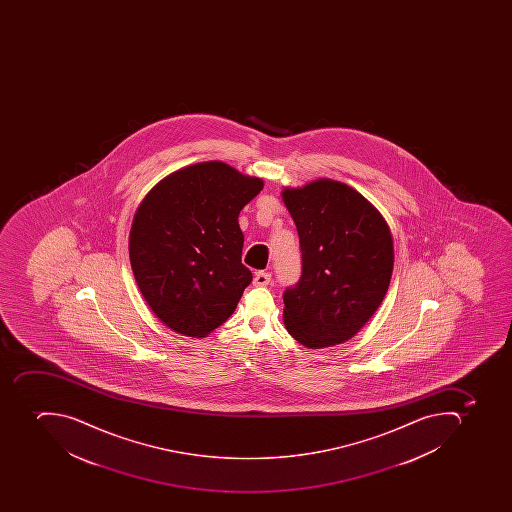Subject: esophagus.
Masks as SVG:
<instances>
[{
  "label": "esophagus",
  "mask_w": 512,
  "mask_h": 512,
  "mask_svg": "<svg viewBox=\"0 0 512 512\" xmlns=\"http://www.w3.org/2000/svg\"><path fill=\"white\" fill-rule=\"evenodd\" d=\"M270 280H272V275L269 272H256L254 275V286H266L269 285Z\"/></svg>",
  "instance_id": "esophagus-1"
}]
</instances>
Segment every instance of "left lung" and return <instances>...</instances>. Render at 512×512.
<instances>
[{"label": "left lung", "instance_id": "obj_1", "mask_svg": "<svg viewBox=\"0 0 512 512\" xmlns=\"http://www.w3.org/2000/svg\"><path fill=\"white\" fill-rule=\"evenodd\" d=\"M302 253L298 283L283 293V322L302 346L323 349L359 333L386 296L394 243L383 214L343 182L283 189Z\"/></svg>", "mask_w": 512, "mask_h": 512}]
</instances>
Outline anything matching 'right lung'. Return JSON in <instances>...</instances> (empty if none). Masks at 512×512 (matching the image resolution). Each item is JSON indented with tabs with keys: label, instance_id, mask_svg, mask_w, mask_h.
Segmentation results:
<instances>
[{
	"label": "right lung",
	"instance_id": "add662e5",
	"mask_svg": "<svg viewBox=\"0 0 512 512\" xmlns=\"http://www.w3.org/2000/svg\"><path fill=\"white\" fill-rule=\"evenodd\" d=\"M264 182L222 161L186 166L145 195L129 232L142 296L168 328L205 338L234 314L253 280L238 214Z\"/></svg>",
	"mask_w": 512,
	"mask_h": 512
}]
</instances>
